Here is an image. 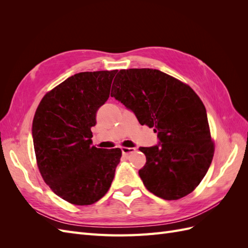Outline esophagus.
Here are the masks:
<instances>
[{"instance_id": "esophagus-1", "label": "esophagus", "mask_w": 248, "mask_h": 248, "mask_svg": "<svg viewBox=\"0 0 248 248\" xmlns=\"http://www.w3.org/2000/svg\"><path fill=\"white\" fill-rule=\"evenodd\" d=\"M134 151H137V148H128V147H123L122 148L123 155H128L129 153H132Z\"/></svg>"}]
</instances>
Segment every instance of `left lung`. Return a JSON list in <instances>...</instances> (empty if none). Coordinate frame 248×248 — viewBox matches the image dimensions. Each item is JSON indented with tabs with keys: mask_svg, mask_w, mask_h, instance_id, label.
Masks as SVG:
<instances>
[{
	"mask_svg": "<svg viewBox=\"0 0 248 248\" xmlns=\"http://www.w3.org/2000/svg\"><path fill=\"white\" fill-rule=\"evenodd\" d=\"M111 97L136 114L140 125L157 132L160 144L140 147L146 164L139 170L146 188L174 201L192 192L205 177L214 155L204 103L181 80L157 69H122Z\"/></svg>",
	"mask_w": 248,
	"mask_h": 248,
	"instance_id": "obj_1",
	"label": "left lung"
}]
</instances>
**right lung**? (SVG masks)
<instances>
[{"label":"right lung","mask_w":248,"mask_h":248,"mask_svg":"<svg viewBox=\"0 0 248 248\" xmlns=\"http://www.w3.org/2000/svg\"><path fill=\"white\" fill-rule=\"evenodd\" d=\"M117 70L79 72L44 95L32 134L37 167L49 188L73 205H92L106 194L121 149L92 146L96 112L108 99Z\"/></svg>","instance_id":"right-lung-1"}]
</instances>
